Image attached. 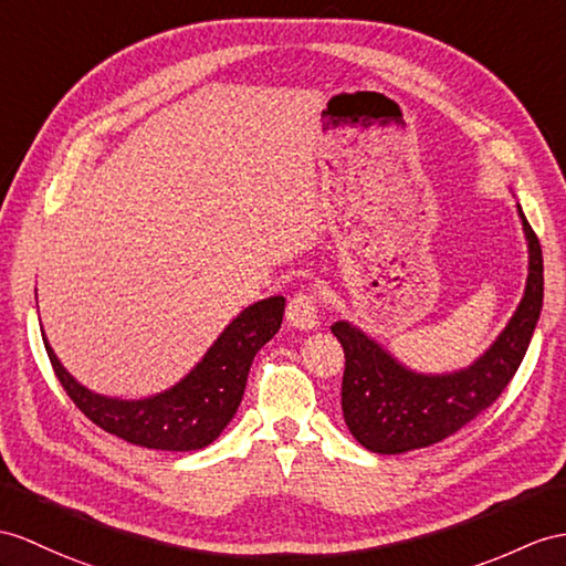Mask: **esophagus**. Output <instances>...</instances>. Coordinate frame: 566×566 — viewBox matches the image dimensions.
I'll use <instances>...</instances> for the list:
<instances>
[{
  "mask_svg": "<svg viewBox=\"0 0 566 566\" xmlns=\"http://www.w3.org/2000/svg\"><path fill=\"white\" fill-rule=\"evenodd\" d=\"M287 322L297 328H314L319 324V295L314 287H302L297 291L285 310Z\"/></svg>",
  "mask_w": 566,
  "mask_h": 566,
  "instance_id": "1",
  "label": "esophagus"
}]
</instances>
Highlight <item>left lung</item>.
I'll return each instance as SVG.
<instances>
[{"label": "left lung", "mask_w": 566, "mask_h": 566, "mask_svg": "<svg viewBox=\"0 0 566 566\" xmlns=\"http://www.w3.org/2000/svg\"><path fill=\"white\" fill-rule=\"evenodd\" d=\"M528 240V283L502 336L475 365L444 377L416 375L348 322L331 326L346 353L340 408L348 430L375 453H406L442 442L488 410L514 379L543 307V252L518 206Z\"/></svg>", "instance_id": "obj_1"}]
</instances>
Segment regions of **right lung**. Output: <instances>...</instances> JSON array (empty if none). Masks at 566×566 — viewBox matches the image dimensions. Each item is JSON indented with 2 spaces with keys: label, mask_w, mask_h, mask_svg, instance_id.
Masks as SVG:
<instances>
[{
  "label": "right lung",
  "mask_w": 566,
  "mask_h": 566,
  "mask_svg": "<svg viewBox=\"0 0 566 566\" xmlns=\"http://www.w3.org/2000/svg\"><path fill=\"white\" fill-rule=\"evenodd\" d=\"M283 312L285 297L247 307L177 387L144 401H117L81 387L43 340L62 389L93 424L136 447L195 451L209 447L238 412L254 355L279 334Z\"/></svg>",
  "instance_id": "obj_1"
}]
</instances>
